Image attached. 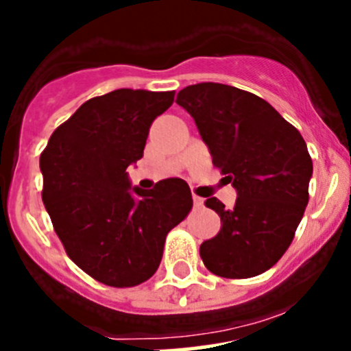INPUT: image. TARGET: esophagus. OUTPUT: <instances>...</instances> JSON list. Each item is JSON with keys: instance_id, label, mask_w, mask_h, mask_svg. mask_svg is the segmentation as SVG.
<instances>
[{"instance_id": "1", "label": "esophagus", "mask_w": 351, "mask_h": 351, "mask_svg": "<svg viewBox=\"0 0 351 351\" xmlns=\"http://www.w3.org/2000/svg\"><path fill=\"white\" fill-rule=\"evenodd\" d=\"M192 199H193V206H195V207H202L204 206L202 197H199V195H195V193H193Z\"/></svg>"}]
</instances>
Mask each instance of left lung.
<instances>
[{
	"label": "left lung",
	"mask_w": 351,
	"mask_h": 351,
	"mask_svg": "<svg viewBox=\"0 0 351 351\" xmlns=\"http://www.w3.org/2000/svg\"><path fill=\"white\" fill-rule=\"evenodd\" d=\"M176 103L238 193L233 209L216 197L204 202L221 217L219 233L200 245L204 266L230 280L262 274L288 250L308 204L307 144L267 101L231 85H189Z\"/></svg>",
	"instance_id": "left-lung-1"
}]
</instances>
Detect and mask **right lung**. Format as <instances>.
Here are the masks:
<instances>
[{
    "instance_id": "obj_1",
    "label": "right lung",
    "mask_w": 351,
    "mask_h": 351,
    "mask_svg": "<svg viewBox=\"0 0 351 351\" xmlns=\"http://www.w3.org/2000/svg\"><path fill=\"white\" fill-rule=\"evenodd\" d=\"M175 90L118 89L85 101L40 154L43 202L68 257L99 283L130 288L158 271L166 234L192 209L182 178L130 190L127 168Z\"/></svg>"
}]
</instances>
